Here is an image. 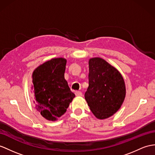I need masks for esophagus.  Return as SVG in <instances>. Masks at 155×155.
Wrapping results in <instances>:
<instances>
[{
    "instance_id": "esophagus-1",
    "label": "esophagus",
    "mask_w": 155,
    "mask_h": 155,
    "mask_svg": "<svg viewBox=\"0 0 155 155\" xmlns=\"http://www.w3.org/2000/svg\"><path fill=\"white\" fill-rule=\"evenodd\" d=\"M75 94L77 97H82V93L81 91H75Z\"/></svg>"
}]
</instances>
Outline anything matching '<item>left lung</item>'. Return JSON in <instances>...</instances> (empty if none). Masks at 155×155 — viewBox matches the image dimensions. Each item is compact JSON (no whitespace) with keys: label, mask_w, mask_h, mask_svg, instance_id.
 <instances>
[{"label":"left lung","mask_w":155,"mask_h":155,"mask_svg":"<svg viewBox=\"0 0 155 155\" xmlns=\"http://www.w3.org/2000/svg\"><path fill=\"white\" fill-rule=\"evenodd\" d=\"M89 71L85 99L97 118H108L119 110L125 99L124 78L116 68L99 57L89 59Z\"/></svg>","instance_id":"obj_1"}]
</instances>
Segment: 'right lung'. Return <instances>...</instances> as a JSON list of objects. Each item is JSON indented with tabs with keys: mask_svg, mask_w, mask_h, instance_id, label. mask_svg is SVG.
<instances>
[{
	"mask_svg": "<svg viewBox=\"0 0 155 155\" xmlns=\"http://www.w3.org/2000/svg\"><path fill=\"white\" fill-rule=\"evenodd\" d=\"M66 59L55 58L33 71L31 93L35 108L49 121H56L66 112L75 97L64 78Z\"/></svg>",
	"mask_w": 155,
	"mask_h": 155,
	"instance_id": "add662e5",
	"label": "right lung"
}]
</instances>
